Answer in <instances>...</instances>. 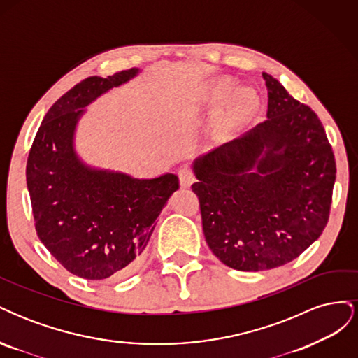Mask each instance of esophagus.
I'll return each mask as SVG.
<instances>
[{
    "label": "esophagus",
    "instance_id": "obj_1",
    "mask_svg": "<svg viewBox=\"0 0 358 358\" xmlns=\"http://www.w3.org/2000/svg\"><path fill=\"white\" fill-rule=\"evenodd\" d=\"M178 176H179V180H180V185L185 187V188L189 187L191 183L194 182V175H192V171H191L188 167L179 169Z\"/></svg>",
    "mask_w": 358,
    "mask_h": 358
}]
</instances>
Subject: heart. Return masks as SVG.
<instances>
[{
    "label": "heart",
    "mask_w": 358,
    "mask_h": 358,
    "mask_svg": "<svg viewBox=\"0 0 358 358\" xmlns=\"http://www.w3.org/2000/svg\"><path fill=\"white\" fill-rule=\"evenodd\" d=\"M234 96H236V100H239L241 103H245V104L251 103V94H249V92L245 91V90L237 91V92L234 94Z\"/></svg>",
    "instance_id": "1"
}]
</instances>
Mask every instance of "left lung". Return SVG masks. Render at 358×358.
Wrapping results in <instances>:
<instances>
[{
  "mask_svg": "<svg viewBox=\"0 0 358 358\" xmlns=\"http://www.w3.org/2000/svg\"><path fill=\"white\" fill-rule=\"evenodd\" d=\"M267 119L194 161L206 242L221 262L259 272L297 258L327 225L336 162L317 113L273 76Z\"/></svg>",
  "mask_w": 358,
  "mask_h": 358,
  "instance_id": "left-lung-1",
  "label": "left lung"
}]
</instances>
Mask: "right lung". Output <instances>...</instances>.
Returning a JSON list of instances; mask_svg holds the SVG:
<instances>
[{
  "label": "right lung",
  "mask_w": 358,
  "mask_h": 358,
  "mask_svg": "<svg viewBox=\"0 0 358 358\" xmlns=\"http://www.w3.org/2000/svg\"><path fill=\"white\" fill-rule=\"evenodd\" d=\"M91 76L55 101L32 142L27 185L41 243L70 273L104 280L128 275L140 258L179 179L167 173L137 179L86 166L74 150L85 107L137 76Z\"/></svg>",
  "instance_id": "1"
}]
</instances>
